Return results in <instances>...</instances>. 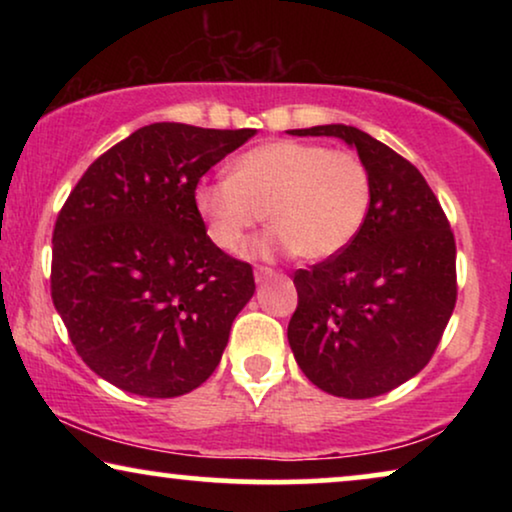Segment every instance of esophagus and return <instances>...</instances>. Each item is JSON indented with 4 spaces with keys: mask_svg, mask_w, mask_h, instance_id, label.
I'll use <instances>...</instances> for the list:
<instances>
[{
    "mask_svg": "<svg viewBox=\"0 0 512 512\" xmlns=\"http://www.w3.org/2000/svg\"><path fill=\"white\" fill-rule=\"evenodd\" d=\"M277 275V270H272V268H265V265H258L256 268V272H254V277H256V282L261 284V282H268L270 277H275Z\"/></svg>",
    "mask_w": 512,
    "mask_h": 512,
    "instance_id": "esophagus-1",
    "label": "esophagus"
}]
</instances>
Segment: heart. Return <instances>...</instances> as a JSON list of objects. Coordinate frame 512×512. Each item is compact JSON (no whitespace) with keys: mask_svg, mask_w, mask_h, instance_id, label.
I'll return each mask as SVG.
<instances>
[{"mask_svg":"<svg viewBox=\"0 0 512 512\" xmlns=\"http://www.w3.org/2000/svg\"><path fill=\"white\" fill-rule=\"evenodd\" d=\"M373 200V179L359 153L275 139L233 160L230 177L202 179L195 209L223 251L244 247L268 216L261 251L289 249L305 261L340 254L359 235Z\"/></svg>","mask_w":512,"mask_h":512,"instance_id":"b5f03b06","label":"heart"}]
</instances>
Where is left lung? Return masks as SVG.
<instances>
[{
  "label": "left lung",
  "instance_id": "1",
  "mask_svg": "<svg viewBox=\"0 0 512 512\" xmlns=\"http://www.w3.org/2000/svg\"><path fill=\"white\" fill-rule=\"evenodd\" d=\"M356 146L373 179L359 235L298 270L289 345L319 389L373 398L415 377L436 352L457 303V244L431 186L410 160L352 125L289 130Z\"/></svg>",
  "mask_w": 512,
  "mask_h": 512
}]
</instances>
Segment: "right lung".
I'll use <instances>...</instances> for the list:
<instances>
[{
	"label": "right lung",
	"instance_id": "1",
	"mask_svg": "<svg viewBox=\"0 0 512 512\" xmlns=\"http://www.w3.org/2000/svg\"><path fill=\"white\" fill-rule=\"evenodd\" d=\"M256 130L151 123L83 172L53 230L51 298L83 363L172 398L219 366L254 270L209 240L195 186Z\"/></svg>",
	"mask_w": 512,
	"mask_h": 512
}]
</instances>
